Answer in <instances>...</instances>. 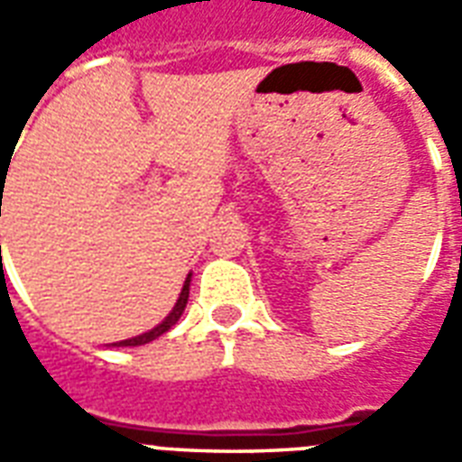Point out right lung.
Returning a JSON list of instances; mask_svg holds the SVG:
<instances>
[{"instance_id":"obj_1","label":"right lung","mask_w":462,"mask_h":462,"mask_svg":"<svg viewBox=\"0 0 462 462\" xmlns=\"http://www.w3.org/2000/svg\"><path fill=\"white\" fill-rule=\"evenodd\" d=\"M2 180H5V175H2ZM0 215H2V200H0ZM190 277H192V274H188V277H185V282H182L180 294H178V300H175L172 310L168 311V317H165L161 324H155L152 329L143 331V334H135V337H131V339L114 341V344H108V346H141V344H148V341L158 339L161 334H165V331L171 329V327H175V324H178V319L182 317V311H185L188 297H190Z\"/></svg>"}]
</instances>
